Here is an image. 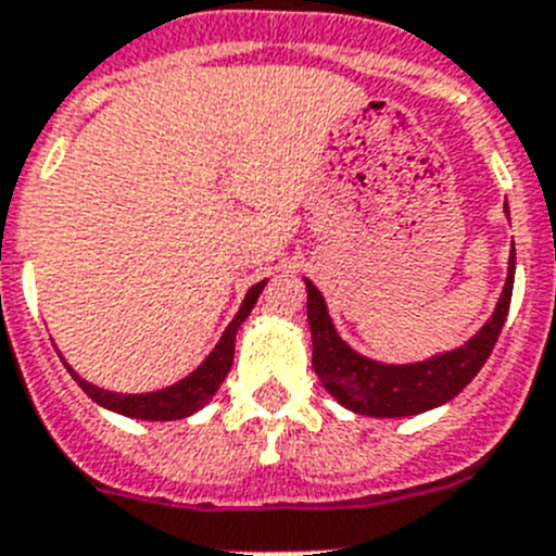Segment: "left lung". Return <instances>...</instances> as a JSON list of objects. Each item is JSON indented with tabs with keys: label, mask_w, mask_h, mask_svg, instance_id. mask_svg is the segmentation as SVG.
Returning <instances> with one entry per match:
<instances>
[{
	"label": "left lung",
	"mask_w": 556,
	"mask_h": 556,
	"mask_svg": "<svg viewBox=\"0 0 556 556\" xmlns=\"http://www.w3.org/2000/svg\"><path fill=\"white\" fill-rule=\"evenodd\" d=\"M515 283V248L509 255V273L504 292L490 317L473 339L456 351L440 353L415 365H381L362 356L333 328L320 289L306 281L308 289V328H312V367L320 376L323 387L345 409L370 417H409L448 404L459 395L484 367L493 353L498 333L507 320Z\"/></svg>",
	"instance_id": "obj_1"
}]
</instances>
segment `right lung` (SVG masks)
<instances>
[{"mask_svg":"<svg viewBox=\"0 0 556 556\" xmlns=\"http://www.w3.org/2000/svg\"><path fill=\"white\" fill-rule=\"evenodd\" d=\"M264 283L267 281L250 287V292L244 294L242 308H239V314L233 317V323L225 328L223 339H219L217 348L208 353V358H205L203 365L191 372V376H186L184 381H178V384L166 387V390L141 392V395L108 392L94 384H88V381H83V378L77 376L66 362H63V365H66V370L72 372V378L83 387V392H86L91 401H97V404L105 406V409L111 412H119V415L125 417H139V420H180V417L194 415V412L203 409V406L208 404L211 395L219 390V384H223L225 376H228L230 365H233L236 331H239V326H242L244 317L250 314V308L255 306V301H258Z\"/></svg>","mask_w":556,"mask_h":556,"instance_id":"right-lung-1","label":"right lung"}]
</instances>
